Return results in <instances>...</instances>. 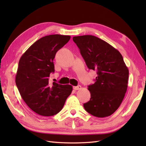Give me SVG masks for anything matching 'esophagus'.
<instances>
[{
  "instance_id": "1",
  "label": "esophagus",
  "mask_w": 146,
  "mask_h": 146,
  "mask_svg": "<svg viewBox=\"0 0 146 146\" xmlns=\"http://www.w3.org/2000/svg\"><path fill=\"white\" fill-rule=\"evenodd\" d=\"M81 88H82V86H80V85L73 86V89L75 90H80Z\"/></svg>"
}]
</instances>
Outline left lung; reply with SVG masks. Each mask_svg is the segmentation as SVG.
<instances>
[{"instance_id": "8db88e82", "label": "left lung", "mask_w": 146, "mask_h": 146, "mask_svg": "<svg viewBox=\"0 0 146 146\" xmlns=\"http://www.w3.org/2000/svg\"><path fill=\"white\" fill-rule=\"evenodd\" d=\"M73 40L86 66L97 74L95 82L88 86L90 100L83 107L95 117L110 116L119 107L127 88L129 70L122 56L113 46L94 36H75Z\"/></svg>"}]
</instances>
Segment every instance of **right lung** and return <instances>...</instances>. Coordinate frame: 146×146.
Listing matches in <instances>:
<instances>
[{
	"instance_id": "obj_1",
	"label": "right lung",
	"mask_w": 146,
	"mask_h": 146,
	"mask_svg": "<svg viewBox=\"0 0 146 146\" xmlns=\"http://www.w3.org/2000/svg\"><path fill=\"white\" fill-rule=\"evenodd\" d=\"M70 38L60 35L42 37L27 49L19 61L15 84L27 106L40 115L49 117L60 112L73 90L70 85L49 83V75L54 72L56 53Z\"/></svg>"
}]
</instances>
